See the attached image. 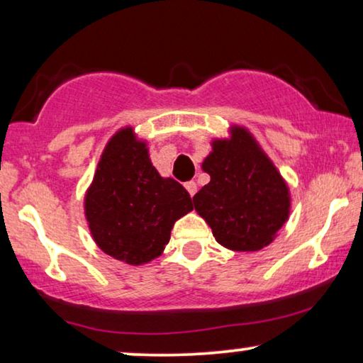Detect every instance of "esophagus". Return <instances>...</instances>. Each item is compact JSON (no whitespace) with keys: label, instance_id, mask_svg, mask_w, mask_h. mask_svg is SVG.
Here are the masks:
<instances>
[{"label":"esophagus","instance_id":"34e87169","mask_svg":"<svg viewBox=\"0 0 363 363\" xmlns=\"http://www.w3.org/2000/svg\"><path fill=\"white\" fill-rule=\"evenodd\" d=\"M185 188H186V191L190 193L191 198L195 196V193H196V183L195 182H186L185 183Z\"/></svg>","mask_w":363,"mask_h":363}]
</instances>
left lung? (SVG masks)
Segmentation results:
<instances>
[{
	"instance_id": "obj_1",
	"label": "left lung",
	"mask_w": 363,
	"mask_h": 363,
	"mask_svg": "<svg viewBox=\"0 0 363 363\" xmlns=\"http://www.w3.org/2000/svg\"><path fill=\"white\" fill-rule=\"evenodd\" d=\"M210 183L193 196L213 236L231 251H259L271 245L291 213V191L274 162L242 125L213 138L201 163Z\"/></svg>"
}]
</instances>
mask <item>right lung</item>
I'll return each mask as SVG.
<instances>
[{
    "label": "right lung",
    "mask_w": 363,
    "mask_h": 363,
    "mask_svg": "<svg viewBox=\"0 0 363 363\" xmlns=\"http://www.w3.org/2000/svg\"><path fill=\"white\" fill-rule=\"evenodd\" d=\"M191 210L188 191L157 172L147 140L133 127L108 138L84 195V216L99 250L125 264H147L162 256L175 221Z\"/></svg>",
    "instance_id": "add662e5"
}]
</instances>
